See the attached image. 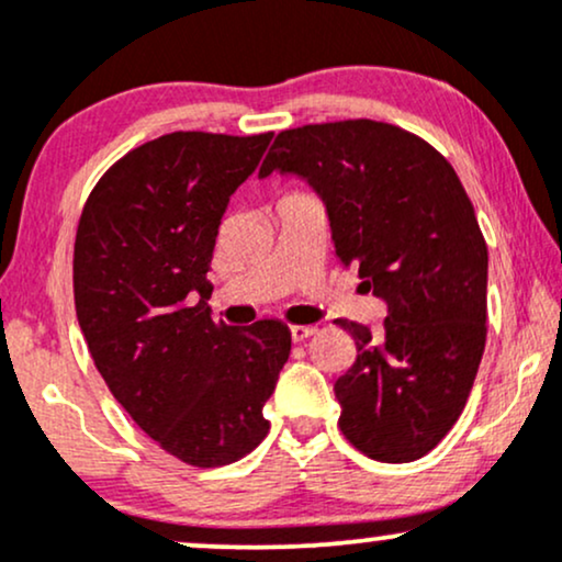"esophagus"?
Here are the masks:
<instances>
[{
	"mask_svg": "<svg viewBox=\"0 0 562 562\" xmlns=\"http://www.w3.org/2000/svg\"><path fill=\"white\" fill-rule=\"evenodd\" d=\"M314 333H317V327L314 325H290V338H293L295 344H299V340H306L308 335Z\"/></svg>",
	"mask_w": 562,
	"mask_h": 562,
	"instance_id": "34e87169",
	"label": "esophagus"
}]
</instances>
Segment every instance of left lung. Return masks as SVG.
I'll return each instance as SVG.
<instances>
[{"instance_id":"obj_1","label":"left lung","mask_w":562,"mask_h":562,"mask_svg":"<svg viewBox=\"0 0 562 562\" xmlns=\"http://www.w3.org/2000/svg\"><path fill=\"white\" fill-rule=\"evenodd\" d=\"M319 192L335 254L389 303L383 327L338 319L357 362L335 380L340 434L378 462L420 460L465 409L486 346L488 250L465 187L434 145L370 119L277 134L261 177Z\"/></svg>"}]
</instances>
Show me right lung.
<instances>
[{
    "mask_svg": "<svg viewBox=\"0 0 562 562\" xmlns=\"http://www.w3.org/2000/svg\"><path fill=\"white\" fill-rule=\"evenodd\" d=\"M272 132H171L128 150L83 203L76 317L102 380L160 449L192 468L243 460L269 434L263 404L290 330L211 319L209 269L229 195Z\"/></svg>",
    "mask_w": 562,
    "mask_h": 562,
    "instance_id": "right-lung-1",
    "label": "right lung"
}]
</instances>
